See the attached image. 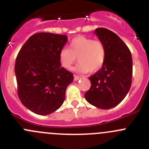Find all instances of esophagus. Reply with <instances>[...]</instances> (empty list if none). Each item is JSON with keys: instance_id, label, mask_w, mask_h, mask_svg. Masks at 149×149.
Returning a JSON list of instances; mask_svg holds the SVG:
<instances>
[{"instance_id": "esophagus-1", "label": "esophagus", "mask_w": 149, "mask_h": 149, "mask_svg": "<svg viewBox=\"0 0 149 149\" xmlns=\"http://www.w3.org/2000/svg\"><path fill=\"white\" fill-rule=\"evenodd\" d=\"M81 79V77L77 75H74V81H78Z\"/></svg>"}]
</instances>
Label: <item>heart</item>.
Here are the masks:
<instances>
[{
  "instance_id": "heart-1",
  "label": "heart",
  "mask_w": 149,
  "mask_h": 149,
  "mask_svg": "<svg viewBox=\"0 0 149 149\" xmlns=\"http://www.w3.org/2000/svg\"><path fill=\"white\" fill-rule=\"evenodd\" d=\"M106 54V47L102 42L80 35L70 41L69 49H61L59 61L62 67L70 69L78 58L79 63L76 70L80 73H95L103 66Z\"/></svg>"
}]
</instances>
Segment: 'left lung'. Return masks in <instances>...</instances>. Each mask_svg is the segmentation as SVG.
<instances>
[{"label": "left lung", "mask_w": 149, "mask_h": 149, "mask_svg": "<svg viewBox=\"0 0 149 149\" xmlns=\"http://www.w3.org/2000/svg\"><path fill=\"white\" fill-rule=\"evenodd\" d=\"M94 34L106 47V59L101 69L90 76L91 87L85 93L88 103L107 109L119 104L131 86L133 60L131 52L115 33L97 28Z\"/></svg>", "instance_id": "left-lung-1"}]
</instances>
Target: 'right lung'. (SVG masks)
Wrapping results in <instances>:
<instances>
[{"instance_id":"right-lung-1","label":"right lung","mask_w":149,"mask_h":149,"mask_svg":"<svg viewBox=\"0 0 149 149\" xmlns=\"http://www.w3.org/2000/svg\"><path fill=\"white\" fill-rule=\"evenodd\" d=\"M68 37L53 33H37L28 39L15 63L18 96L34 113L47 115L59 109L73 73L61 67L59 53Z\"/></svg>"}]
</instances>
